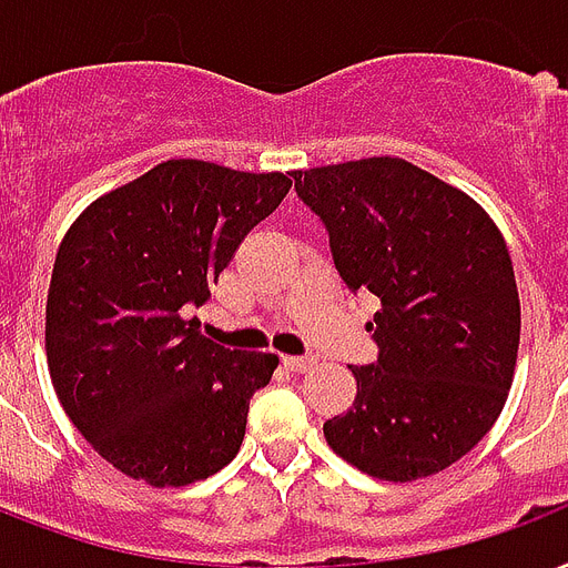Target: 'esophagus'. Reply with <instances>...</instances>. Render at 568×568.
Returning a JSON list of instances; mask_svg holds the SVG:
<instances>
[{
  "label": "esophagus",
  "instance_id": "obj_1",
  "mask_svg": "<svg viewBox=\"0 0 568 568\" xmlns=\"http://www.w3.org/2000/svg\"><path fill=\"white\" fill-rule=\"evenodd\" d=\"M316 364L314 355H284V367L293 373H307Z\"/></svg>",
  "mask_w": 568,
  "mask_h": 568
}]
</instances>
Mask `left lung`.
<instances>
[{
  "label": "left lung",
  "mask_w": 568,
  "mask_h": 568,
  "mask_svg": "<svg viewBox=\"0 0 568 568\" xmlns=\"http://www.w3.org/2000/svg\"><path fill=\"white\" fill-rule=\"evenodd\" d=\"M334 266L382 307L379 362L353 367L355 403L325 442L358 471L412 483L459 463L498 420L521 305L498 224L471 195L399 156L293 171Z\"/></svg>",
  "instance_id": "8db88e82"
}]
</instances>
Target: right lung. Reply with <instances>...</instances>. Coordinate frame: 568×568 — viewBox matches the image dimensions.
Listing matches in <instances>:
<instances>
[{
    "label": "right lung",
    "instance_id": "add662e5",
    "mask_svg": "<svg viewBox=\"0 0 568 568\" xmlns=\"http://www.w3.org/2000/svg\"><path fill=\"white\" fill-rule=\"evenodd\" d=\"M293 186L169 160L88 204L47 296V367L70 424L105 463L156 489L222 471L278 355L224 349L183 316Z\"/></svg>",
    "mask_w": 568,
    "mask_h": 568
}]
</instances>
